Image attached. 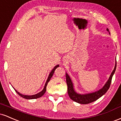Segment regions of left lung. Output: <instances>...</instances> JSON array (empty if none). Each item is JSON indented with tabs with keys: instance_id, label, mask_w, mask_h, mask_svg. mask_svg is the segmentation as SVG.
<instances>
[{
	"instance_id": "8db88e82",
	"label": "left lung",
	"mask_w": 121,
	"mask_h": 121,
	"mask_svg": "<svg viewBox=\"0 0 121 121\" xmlns=\"http://www.w3.org/2000/svg\"><path fill=\"white\" fill-rule=\"evenodd\" d=\"M106 30L109 32V30L108 29H107ZM116 66L117 63H116L114 69L113 71L112 72V74H111L110 76L109 80H108V81H107L106 84L104 85V86L101 89L99 90V91H95L94 93H92L83 94V95L77 94V93L75 92L74 89H73V84H72L71 80H70L69 76L66 73V84H67L68 85V95L69 97L70 98V99L75 101V102H77V103L81 104H87L94 102V101L98 99V98H100L104 94L106 93V91L109 89L111 82H112V77H113L114 73H115V71H116Z\"/></svg>"
}]
</instances>
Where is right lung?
<instances>
[{"label":"right lung","instance_id":"obj_1","mask_svg":"<svg viewBox=\"0 0 121 121\" xmlns=\"http://www.w3.org/2000/svg\"><path fill=\"white\" fill-rule=\"evenodd\" d=\"M59 65H56V66H55V67L52 69V71H51V73H50L49 76H48V79H47L46 83H45V86H44V89H43V90L41 91V92L39 93H37L36 94H35V95H23V94L19 93L17 91H16V90H15V91H16V92L17 93L19 94V95H20V97H23V98H25V99H36V98H40V97H41V96H43V95L44 94V93H45V91H46V89H47V84H48V83L49 82V81H50V80H51V78H52L53 74L54 72H55V70H56V69L57 67H59Z\"/></svg>","mask_w":121,"mask_h":121}]
</instances>
